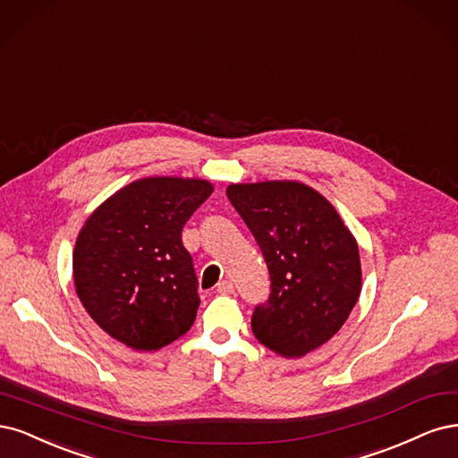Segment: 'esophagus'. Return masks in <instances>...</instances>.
Returning <instances> with one entry per match:
<instances>
[{
  "instance_id": "esophagus-1",
  "label": "esophagus",
  "mask_w": 458,
  "mask_h": 458,
  "mask_svg": "<svg viewBox=\"0 0 458 458\" xmlns=\"http://www.w3.org/2000/svg\"><path fill=\"white\" fill-rule=\"evenodd\" d=\"M216 291H218L220 294H232V293H233V284L228 282V279H225V282H220V284L216 285Z\"/></svg>"
}]
</instances>
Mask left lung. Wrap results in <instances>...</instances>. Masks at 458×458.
<instances>
[{"instance_id": "obj_1", "label": "left lung", "mask_w": 458, "mask_h": 458, "mask_svg": "<svg viewBox=\"0 0 458 458\" xmlns=\"http://www.w3.org/2000/svg\"><path fill=\"white\" fill-rule=\"evenodd\" d=\"M268 264L272 293L255 308L250 327L260 344L302 358L344 326L361 293L356 238L318 190L299 181L230 184Z\"/></svg>"}]
</instances>
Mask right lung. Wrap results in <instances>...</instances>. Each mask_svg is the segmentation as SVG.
I'll return each instance as SVG.
<instances>
[{
    "label": "right lung",
    "instance_id": "obj_1",
    "mask_svg": "<svg viewBox=\"0 0 458 458\" xmlns=\"http://www.w3.org/2000/svg\"><path fill=\"white\" fill-rule=\"evenodd\" d=\"M213 184L146 176L112 194L85 220L73 247V285L97 326L132 350L182 336L199 297L182 228Z\"/></svg>",
    "mask_w": 458,
    "mask_h": 458
}]
</instances>
